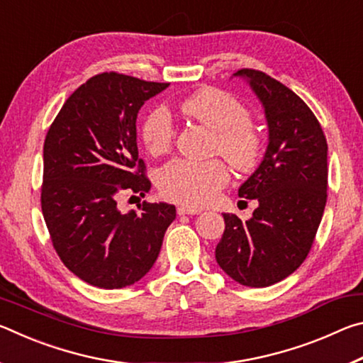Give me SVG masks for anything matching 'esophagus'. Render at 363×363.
I'll return each mask as SVG.
<instances>
[{
	"instance_id": "34e87169",
	"label": "esophagus",
	"mask_w": 363,
	"mask_h": 363,
	"mask_svg": "<svg viewBox=\"0 0 363 363\" xmlns=\"http://www.w3.org/2000/svg\"><path fill=\"white\" fill-rule=\"evenodd\" d=\"M200 213H201L200 208H194L187 205H182L177 208V214H200Z\"/></svg>"
}]
</instances>
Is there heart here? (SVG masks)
<instances>
[{
  "label": "heart",
  "instance_id": "heart-1",
  "mask_svg": "<svg viewBox=\"0 0 363 363\" xmlns=\"http://www.w3.org/2000/svg\"><path fill=\"white\" fill-rule=\"evenodd\" d=\"M181 110L214 133L213 149L235 169L248 171L259 162L262 138L250 121V110L237 97L220 89L203 88L186 97ZM140 136L153 155L168 152L174 138L168 108H152L140 126ZM227 182L229 169L218 158L208 162L177 158L158 173V187L164 196L192 206L210 203Z\"/></svg>",
  "mask_w": 363,
  "mask_h": 363
}]
</instances>
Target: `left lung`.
Returning a JSON list of instances; mask_svg holds the SVG:
<instances>
[{
    "mask_svg": "<svg viewBox=\"0 0 363 363\" xmlns=\"http://www.w3.org/2000/svg\"><path fill=\"white\" fill-rule=\"evenodd\" d=\"M266 115L269 143L259 167L238 195L257 200L248 220L224 213L216 261L230 279L270 286L293 274L314 243L327 203V139L299 96L259 70L242 69Z\"/></svg>",
    "mask_w": 363,
    "mask_h": 363,
    "instance_id": "8db88e82",
    "label": "left lung"
}]
</instances>
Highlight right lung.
Masks as SVG:
<instances>
[{
  "mask_svg": "<svg viewBox=\"0 0 363 363\" xmlns=\"http://www.w3.org/2000/svg\"><path fill=\"white\" fill-rule=\"evenodd\" d=\"M168 88L121 75L89 78L60 108L43 149L41 210L65 267L86 284L116 290L152 269L174 205L139 203L121 213L120 194L144 196L150 181L139 158L136 120L150 97Z\"/></svg>",
  "mask_w": 363,
  "mask_h": 363,
  "instance_id": "add662e5",
  "label": "right lung"
}]
</instances>
